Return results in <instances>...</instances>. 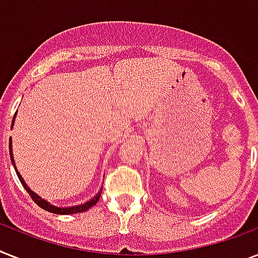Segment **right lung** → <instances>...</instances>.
Returning <instances> with one entry per match:
<instances>
[{"mask_svg": "<svg viewBox=\"0 0 258 258\" xmlns=\"http://www.w3.org/2000/svg\"><path fill=\"white\" fill-rule=\"evenodd\" d=\"M14 119H16V115H14L13 117V121H12V127H13V123H14ZM9 153H10V159H12V163H13L14 169H16V165H14V158H13V153H12V138L9 139ZM16 172H17L18 175V179H20V182L22 183V186H24V188H25L26 191H28V194H29L30 197H32V200L36 202V204L40 206L41 209H44V210H46V212L49 213H53V214H76V213H83V212H87L88 209H91L93 206V205L97 204V201H99V198H100V194L101 191H99L96 194V196L93 197L92 200H89L88 202H86V204H82V205H78V206H71V208H57V206H53L52 204H49L48 201L42 200L41 197H38L37 194L34 191H32L29 187H28V184L25 183V180H24V178H22L21 175H20V172L16 170Z\"/></svg>", "mask_w": 258, "mask_h": 258, "instance_id": "obj_1", "label": "right lung"}]
</instances>
